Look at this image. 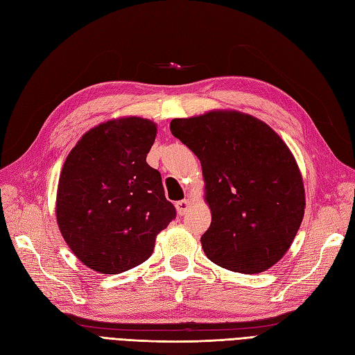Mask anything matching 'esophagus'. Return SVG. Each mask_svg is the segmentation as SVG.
I'll use <instances>...</instances> for the list:
<instances>
[{"instance_id":"34e87169","label":"esophagus","mask_w":355,"mask_h":355,"mask_svg":"<svg viewBox=\"0 0 355 355\" xmlns=\"http://www.w3.org/2000/svg\"><path fill=\"white\" fill-rule=\"evenodd\" d=\"M192 201H190V199H183V201H178L177 204H175V208H177V213L180 214V216H183V214H186V211L189 210L190 207H192Z\"/></svg>"}]
</instances>
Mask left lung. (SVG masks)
<instances>
[{
  "mask_svg": "<svg viewBox=\"0 0 355 355\" xmlns=\"http://www.w3.org/2000/svg\"><path fill=\"white\" fill-rule=\"evenodd\" d=\"M169 127L201 162L211 210L201 237L207 258L243 275L271 268L293 244L306 208L302 172L285 141L234 109L174 118Z\"/></svg>",
  "mask_w": 355,
  "mask_h": 355,
  "instance_id": "left-lung-1",
  "label": "left lung"
}]
</instances>
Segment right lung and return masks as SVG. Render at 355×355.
<instances>
[{"instance_id": "1", "label": "right lung", "mask_w": 355, "mask_h": 355, "mask_svg": "<svg viewBox=\"0 0 355 355\" xmlns=\"http://www.w3.org/2000/svg\"><path fill=\"white\" fill-rule=\"evenodd\" d=\"M157 124L120 116L85 132L62 165L57 223L75 257L100 275L147 261L156 237L175 217L162 177L147 163Z\"/></svg>"}]
</instances>
